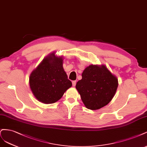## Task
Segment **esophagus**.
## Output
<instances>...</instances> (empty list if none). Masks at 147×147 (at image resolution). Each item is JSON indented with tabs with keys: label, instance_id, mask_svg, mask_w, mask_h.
<instances>
[{
	"label": "esophagus",
	"instance_id": "esophagus-1",
	"mask_svg": "<svg viewBox=\"0 0 147 147\" xmlns=\"http://www.w3.org/2000/svg\"><path fill=\"white\" fill-rule=\"evenodd\" d=\"M72 84L73 86L74 87L76 86V80H73V81H72Z\"/></svg>",
	"mask_w": 147,
	"mask_h": 147
}]
</instances>
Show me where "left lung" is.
Masks as SVG:
<instances>
[{
	"label": "left lung",
	"instance_id": "obj_1",
	"mask_svg": "<svg viewBox=\"0 0 147 147\" xmlns=\"http://www.w3.org/2000/svg\"><path fill=\"white\" fill-rule=\"evenodd\" d=\"M118 79L105 65H90L84 70L82 79L76 85L87 109L97 110L108 105L114 96Z\"/></svg>",
	"mask_w": 147,
	"mask_h": 147
}]
</instances>
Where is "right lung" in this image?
<instances>
[{"instance_id": "right-lung-1", "label": "right lung", "mask_w": 147, "mask_h": 147, "mask_svg": "<svg viewBox=\"0 0 147 147\" xmlns=\"http://www.w3.org/2000/svg\"><path fill=\"white\" fill-rule=\"evenodd\" d=\"M63 57L56 56L54 52L46 56L31 73L29 86L38 101L45 104L54 103L72 86L63 69Z\"/></svg>"}]
</instances>
